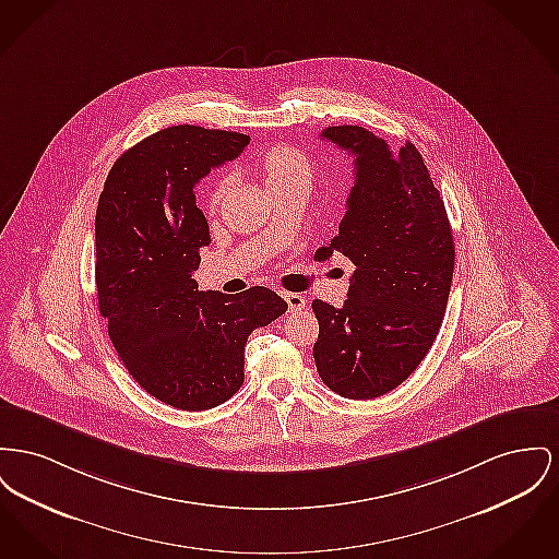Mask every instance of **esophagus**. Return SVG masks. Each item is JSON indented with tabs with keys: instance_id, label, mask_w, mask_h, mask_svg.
<instances>
[{
	"instance_id": "esophagus-1",
	"label": "esophagus",
	"mask_w": 559,
	"mask_h": 559,
	"mask_svg": "<svg viewBox=\"0 0 559 559\" xmlns=\"http://www.w3.org/2000/svg\"><path fill=\"white\" fill-rule=\"evenodd\" d=\"M283 297H285V301H287V306H289V312H299V310H304V306H306V299L299 296V294L283 292Z\"/></svg>"
}]
</instances>
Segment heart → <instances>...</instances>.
I'll return each mask as SVG.
<instances>
[{"mask_svg": "<svg viewBox=\"0 0 559 559\" xmlns=\"http://www.w3.org/2000/svg\"><path fill=\"white\" fill-rule=\"evenodd\" d=\"M258 170L270 192H276L287 186H297V183L310 186L312 181V165L308 156L292 145H274L265 150L258 158ZM228 186H230V177H222L215 183L211 192V206H215L224 198Z\"/></svg>", "mask_w": 559, "mask_h": 559, "instance_id": "b5f03b06", "label": "heart"}]
</instances>
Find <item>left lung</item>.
I'll list each match as a JSON object with an SVG mask.
<instances>
[{
	"mask_svg": "<svg viewBox=\"0 0 559 559\" xmlns=\"http://www.w3.org/2000/svg\"><path fill=\"white\" fill-rule=\"evenodd\" d=\"M355 156V186L333 251L357 265L348 299L312 301L319 319L314 362L346 399H376L405 382L427 357L450 297L454 238L443 198L414 143L399 152L361 127L321 134Z\"/></svg>",
	"mask_w": 559,
	"mask_h": 559,
	"instance_id": "1",
	"label": "left lung"
}]
</instances>
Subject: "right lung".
Returning <instances> with one entry per match:
<instances>
[{"mask_svg": "<svg viewBox=\"0 0 559 559\" xmlns=\"http://www.w3.org/2000/svg\"><path fill=\"white\" fill-rule=\"evenodd\" d=\"M249 134L192 124L156 132L111 166L95 219V278L111 344L145 393L186 412L222 405L245 382L251 331L287 301L272 289L198 292L211 234L198 181L234 160Z\"/></svg>", "mask_w": 559, "mask_h": 559, "instance_id": "right-lung-1", "label": "right lung"}]
</instances>
